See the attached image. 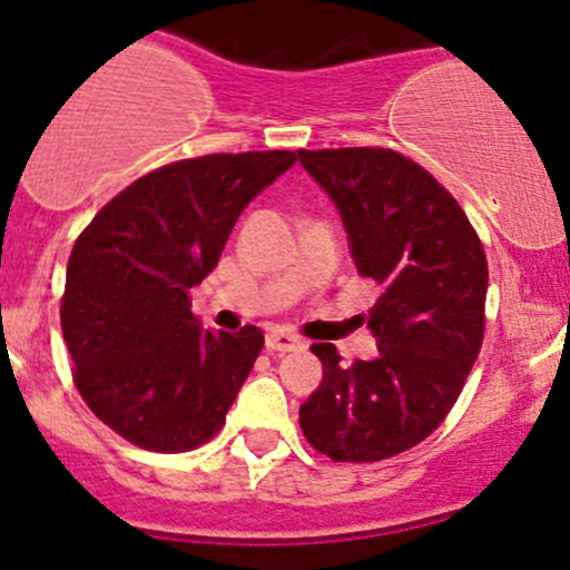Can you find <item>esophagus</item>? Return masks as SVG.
Here are the masks:
<instances>
[{"label":"esophagus","mask_w":570,"mask_h":570,"mask_svg":"<svg viewBox=\"0 0 570 570\" xmlns=\"http://www.w3.org/2000/svg\"><path fill=\"white\" fill-rule=\"evenodd\" d=\"M265 344H267L269 352H281V355H284V352L297 350V346H301L303 341L297 338L295 333H289V331H273V333H267Z\"/></svg>","instance_id":"1"}]
</instances>
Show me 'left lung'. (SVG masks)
Here are the masks:
<instances>
[{"instance_id": "obj_1", "label": "left lung", "mask_w": 570, "mask_h": 570, "mask_svg": "<svg viewBox=\"0 0 570 570\" xmlns=\"http://www.w3.org/2000/svg\"><path fill=\"white\" fill-rule=\"evenodd\" d=\"M350 235L357 273L380 284L368 311L380 355L341 363L314 344L322 385L301 406L311 448L333 461H382L445 421L483 344L489 265L459 202L385 147L297 149Z\"/></svg>"}]
</instances>
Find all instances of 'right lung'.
Listing matches in <instances>:
<instances>
[{
	"instance_id": "right-lung-1",
	"label": "right lung",
	"mask_w": 570,
	"mask_h": 570,
	"mask_svg": "<svg viewBox=\"0 0 570 570\" xmlns=\"http://www.w3.org/2000/svg\"><path fill=\"white\" fill-rule=\"evenodd\" d=\"M295 160L289 149L175 160L130 183L76 239L62 335L83 404L122 440L183 453L226 423L265 335L205 331L188 292L218 265L245 205Z\"/></svg>"
}]
</instances>
